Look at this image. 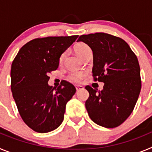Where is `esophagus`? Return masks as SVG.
Instances as JSON below:
<instances>
[{
  "label": "esophagus",
  "instance_id": "1",
  "mask_svg": "<svg viewBox=\"0 0 152 152\" xmlns=\"http://www.w3.org/2000/svg\"><path fill=\"white\" fill-rule=\"evenodd\" d=\"M75 88H76V90H77V91H80V90L84 89V88H83V86H81V85H77V86H75Z\"/></svg>",
  "mask_w": 152,
  "mask_h": 152
}]
</instances>
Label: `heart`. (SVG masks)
I'll use <instances>...</instances> for the list:
<instances>
[{
    "label": "heart",
    "instance_id": "heart-1",
    "mask_svg": "<svg viewBox=\"0 0 152 152\" xmlns=\"http://www.w3.org/2000/svg\"><path fill=\"white\" fill-rule=\"evenodd\" d=\"M75 50L76 52V53L77 54V56H80V58H82L83 56L85 55L86 52H88V51L91 50L90 47L88 46L87 44L83 43V42H80V43L77 44L75 48ZM64 53L61 55L59 58V61L61 62L64 59ZM85 76V73L84 72H73V73H71L68 75V80L72 81V82L78 83L80 82V80H82L83 77Z\"/></svg>",
    "mask_w": 152,
    "mask_h": 152
}]
</instances>
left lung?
Instances as JSON below:
<instances>
[{
	"mask_svg": "<svg viewBox=\"0 0 152 152\" xmlns=\"http://www.w3.org/2000/svg\"><path fill=\"white\" fill-rule=\"evenodd\" d=\"M92 49L94 80L104 83L98 91L86 86L89 97L85 107L90 118L99 126L115 128L133 111L142 88L139 61L123 39L104 33L82 35Z\"/></svg>",
	"mask_w": 152,
	"mask_h": 152,
	"instance_id": "obj_1",
	"label": "left lung"
}]
</instances>
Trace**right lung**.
Returning <instances> with one entry per match:
<instances>
[{
    "label": "right lung",
    "mask_w": 152,
    "mask_h": 152,
    "mask_svg": "<svg viewBox=\"0 0 152 152\" xmlns=\"http://www.w3.org/2000/svg\"><path fill=\"white\" fill-rule=\"evenodd\" d=\"M78 36H49L31 40L20 49L12 62L11 91L19 113L33 131L45 133L62 123L65 107L76 92L64 81L57 88L48 84L59 58Z\"/></svg>",
    "instance_id": "obj_1"
}]
</instances>
